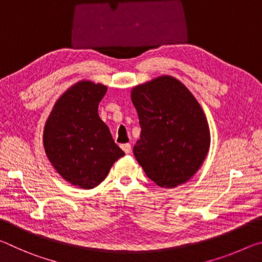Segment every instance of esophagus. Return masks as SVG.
Masks as SVG:
<instances>
[{
  "mask_svg": "<svg viewBox=\"0 0 262 262\" xmlns=\"http://www.w3.org/2000/svg\"><path fill=\"white\" fill-rule=\"evenodd\" d=\"M121 149L125 151V154H129L132 151V147L129 143H125V144H121Z\"/></svg>",
  "mask_w": 262,
  "mask_h": 262,
  "instance_id": "esophagus-1",
  "label": "esophagus"
}]
</instances>
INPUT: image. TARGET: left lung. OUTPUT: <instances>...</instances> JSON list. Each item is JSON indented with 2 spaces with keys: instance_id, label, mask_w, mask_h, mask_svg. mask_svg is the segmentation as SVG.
Wrapping results in <instances>:
<instances>
[{
  "instance_id": "8db88e82",
  "label": "left lung",
  "mask_w": 262,
  "mask_h": 262,
  "mask_svg": "<svg viewBox=\"0 0 262 262\" xmlns=\"http://www.w3.org/2000/svg\"><path fill=\"white\" fill-rule=\"evenodd\" d=\"M141 137L134 156L164 188L188 181L209 151L210 130L200 104L179 79L163 75L133 88Z\"/></svg>"
}]
</instances>
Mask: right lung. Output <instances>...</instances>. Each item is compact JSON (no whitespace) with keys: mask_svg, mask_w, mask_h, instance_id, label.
<instances>
[{"mask_svg":"<svg viewBox=\"0 0 262 262\" xmlns=\"http://www.w3.org/2000/svg\"><path fill=\"white\" fill-rule=\"evenodd\" d=\"M106 91L100 83H75L56 100L43 128L47 158L62 178L79 188L98 186L125 155L98 115Z\"/></svg>","mask_w":262,"mask_h":262,"instance_id":"right-lung-1","label":"right lung"}]
</instances>
